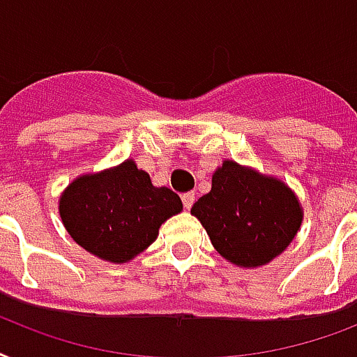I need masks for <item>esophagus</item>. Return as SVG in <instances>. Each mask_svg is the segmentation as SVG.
<instances>
[{
    "label": "esophagus",
    "mask_w": 357,
    "mask_h": 357,
    "mask_svg": "<svg viewBox=\"0 0 357 357\" xmlns=\"http://www.w3.org/2000/svg\"><path fill=\"white\" fill-rule=\"evenodd\" d=\"M182 203H184V208H192V204L195 203V193L193 192H188V193H182Z\"/></svg>",
    "instance_id": "esophagus-1"
}]
</instances>
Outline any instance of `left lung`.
<instances>
[{
  "label": "left lung",
  "mask_w": 357,
  "mask_h": 357,
  "mask_svg": "<svg viewBox=\"0 0 357 357\" xmlns=\"http://www.w3.org/2000/svg\"><path fill=\"white\" fill-rule=\"evenodd\" d=\"M220 255L240 268H259L281 255L302 227L300 199L283 181L223 160L212 188L192 206Z\"/></svg>",
  "instance_id": "1"
}]
</instances>
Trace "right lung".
<instances>
[{
  "instance_id": "obj_1",
  "label": "right lung",
  "mask_w": 357,
  "mask_h": 357,
  "mask_svg": "<svg viewBox=\"0 0 357 357\" xmlns=\"http://www.w3.org/2000/svg\"><path fill=\"white\" fill-rule=\"evenodd\" d=\"M182 201L169 188H156L132 158L74 178L59 197L66 233L91 255L123 264L153 244L162 223L181 214Z\"/></svg>"
}]
</instances>
